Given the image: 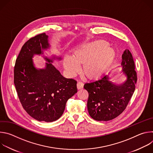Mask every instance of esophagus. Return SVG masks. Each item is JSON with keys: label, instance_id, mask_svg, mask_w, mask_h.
<instances>
[{"label": "esophagus", "instance_id": "obj_1", "mask_svg": "<svg viewBox=\"0 0 153 153\" xmlns=\"http://www.w3.org/2000/svg\"><path fill=\"white\" fill-rule=\"evenodd\" d=\"M83 85H84V84H83V83L82 82H81V81H79V82H77V88H78L79 90H80V89L83 88Z\"/></svg>", "mask_w": 153, "mask_h": 153}]
</instances>
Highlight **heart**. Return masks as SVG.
Returning a JSON list of instances; mask_svg holds the SVG:
<instances>
[{"mask_svg":"<svg viewBox=\"0 0 153 153\" xmlns=\"http://www.w3.org/2000/svg\"><path fill=\"white\" fill-rule=\"evenodd\" d=\"M113 48L103 40L83 45L74 51L73 57L67 55L63 65L67 72L73 76L80 71L79 64H83L82 72L88 78L100 76L107 68L114 57Z\"/></svg>","mask_w":153,"mask_h":153,"instance_id":"heart-1","label":"heart"}]
</instances>
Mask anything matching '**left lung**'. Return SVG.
I'll use <instances>...</instances> for the list:
<instances>
[{"instance_id": "8db88e82", "label": "left lung", "mask_w": 153, "mask_h": 153, "mask_svg": "<svg viewBox=\"0 0 153 153\" xmlns=\"http://www.w3.org/2000/svg\"><path fill=\"white\" fill-rule=\"evenodd\" d=\"M122 71L127 77L121 85H116L108 75L90 83L83 88L88 93L87 107L90 116L97 121L112 120L125 110L134 90L137 77L133 57L128 50L122 54Z\"/></svg>"}]
</instances>
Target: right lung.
I'll use <instances>...</instances> for the list:
<instances>
[{
	"mask_svg": "<svg viewBox=\"0 0 153 153\" xmlns=\"http://www.w3.org/2000/svg\"><path fill=\"white\" fill-rule=\"evenodd\" d=\"M49 47L48 36L37 34L27 41L16 59L14 83L19 100L26 112L38 121L53 122L62 115L67 100L77 92V81L67 79L51 63L36 69L32 57Z\"/></svg>",
	"mask_w": 153,
	"mask_h": 153,
	"instance_id": "add662e5",
	"label": "right lung"
}]
</instances>
